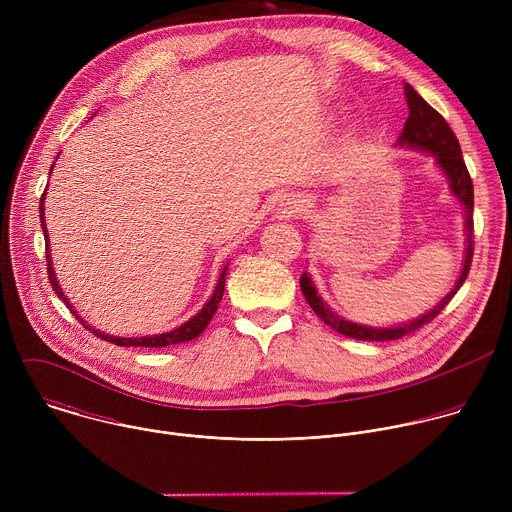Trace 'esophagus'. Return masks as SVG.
Masks as SVG:
<instances>
[{
  "label": "esophagus",
  "instance_id": "obj_1",
  "mask_svg": "<svg viewBox=\"0 0 512 512\" xmlns=\"http://www.w3.org/2000/svg\"><path fill=\"white\" fill-rule=\"evenodd\" d=\"M277 210L281 216H296L302 210V200L296 194H283L277 200Z\"/></svg>",
  "mask_w": 512,
  "mask_h": 512
}]
</instances>
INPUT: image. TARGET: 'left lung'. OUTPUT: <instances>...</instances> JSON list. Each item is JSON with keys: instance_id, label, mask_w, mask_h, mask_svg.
Segmentation results:
<instances>
[{"instance_id": "left-lung-1", "label": "left lung", "mask_w": 512, "mask_h": 512, "mask_svg": "<svg viewBox=\"0 0 512 512\" xmlns=\"http://www.w3.org/2000/svg\"><path fill=\"white\" fill-rule=\"evenodd\" d=\"M405 99H407V107H409V117L405 121V127L401 131L399 139L395 141V148L417 150V152H423V154L431 156L435 160V166L446 174L448 184H450V192L462 204V210H464L466 247H464L462 271H460L454 287L450 289V294L446 298H442L433 308H429L425 314H421V316H417L409 322L389 326V328L364 326V324H356V322H350V320L338 316L328 306V302H324V298L318 294V289L312 281V275L304 273L302 279H300V287H302V294H304L306 302L316 312V316L326 326L336 330L338 334H344V336L356 338V340H373V342L397 340V338H403V336L415 332L423 324L431 322L456 296V291L466 281L470 265H472V255H474V241H472V235H474V186H472V178H470L468 168H466L464 158H462L460 143H458L454 131L450 129L448 121L440 113H437L429 103H425L411 85H405Z\"/></svg>"}]
</instances>
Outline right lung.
Returning <instances> with one entry per match:
<instances>
[{"mask_svg":"<svg viewBox=\"0 0 512 512\" xmlns=\"http://www.w3.org/2000/svg\"><path fill=\"white\" fill-rule=\"evenodd\" d=\"M56 160H58V156H56ZM52 168H54V164H52ZM52 168H50V170H52ZM50 174H52V172H50ZM44 200H46V192H44L42 198H40V225H42L44 239H46V261H48L50 285H52V289L56 291V296L70 308L72 316H75L87 330H91L95 336H99V338H103V340H107V342H111V344H117V346H145V348H162V346H170V344L188 342V340L198 338V336L204 332V328H206L208 322L212 320V316H214L218 304H221V300H223V294H225V279H227L229 263L223 267L221 275H218V281H216V285H214V291H212L210 300L202 306V310H200L198 314H194V316H192L188 322H184L182 326H178V328H174V330H170V332H162V334H154V336H139V338H137V336H135V338H123V336L105 334V332L93 328L91 324H87V322L81 318V314L75 310V306H72L70 300L64 296V291H62V287H60V283H58V279H56V273H54V267H52V257H50V237H48V229H46V221H44Z\"/></svg>","mask_w":512,"mask_h":512,"instance_id":"add662e5","label":"right lung"}]
</instances>
